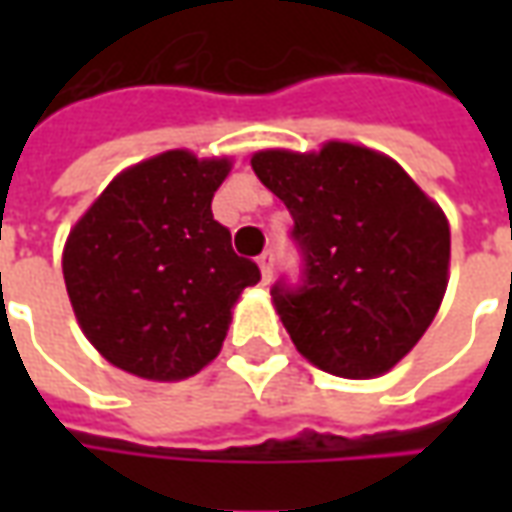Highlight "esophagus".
Listing matches in <instances>:
<instances>
[{"label": "esophagus", "instance_id": "obj_1", "mask_svg": "<svg viewBox=\"0 0 512 512\" xmlns=\"http://www.w3.org/2000/svg\"><path fill=\"white\" fill-rule=\"evenodd\" d=\"M257 266H260V277L263 282H271V274H274V255L271 252H263L257 257Z\"/></svg>", "mask_w": 512, "mask_h": 512}]
</instances>
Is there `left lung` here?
<instances>
[{"mask_svg":"<svg viewBox=\"0 0 512 512\" xmlns=\"http://www.w3.org/2000/svg\"><path fill=\"white\" fill-rule=\"evenodd\" d=\"M260 183L288 205L304 285L274 310L307 362L340 378L389 373L422 340L450 282V222L395 158L329 139L266 147Z\"/></svg>","mask_w":512,"mask_h":512,"instance_id":"1","label":"left lung"}]
</instances>
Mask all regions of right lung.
<instances>
[{"label": "right lung", "mask_w": 512, "mask_h": 512, "mask_svg": "<svg viewBox=\"0 0 512 512\" xmlns=\"http://www.w3.org/2000/svg\"><path fill=\"white\" fill-rule=\"evenodd\" d=\"M230 169V156L164 150L115 175L71 227L65 290L109 365L169 384L219 356L233 307L260 282L213 219V194Z\"/></svg>", "instance_id": "obj_1"}]
</instances>
